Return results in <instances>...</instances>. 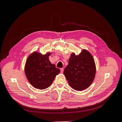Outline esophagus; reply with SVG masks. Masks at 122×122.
I'll list each match as a JSON object with an SVG mask.
<instances>
[{
    "mask_svg": "<svg viewBox=\"0 0 122 122\" xmlns=\"http://www.w3.org/2000/svg\"><path fill=\"white\" fill-rule=\"evenodd\" d=\"M64 68H61V73H63V72H64Z\"/></svg>",
    "mask_w": 122,
    "mask_h": 122,
    "instance_id": "1",
    "label": "esophagus"
}]
</instances>
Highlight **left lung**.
Listing matches in <instances>:
<instances>
[{
  "label": "left lung",
  "instance_id": "obj_1",
  "mask_svg": "<svg viewBox=\"0 0 122 122\" xmlns=\"http://www.w3.org/2000/svg\"><path fill=\"white\" fill-rule=\"evenodd\" d=\"M96 67L89 51L83 49L79 55L72 53L64 74L74 90L81 91L89 87L94 80Z\"/></svg>",
  "mask_w": 122,
  "mask_h": 122
}]
</instances>
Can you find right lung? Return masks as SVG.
I'll use <instances>...</instances> for the list:
<instances>
[{"label":"right lung","instance_id":"right-lung-1","mask_svg":"<svg viewBox=\"0 0 122 122\" xmlns=\"http://www.w3.org/2000/svg\"><path fill=\"white\" fill-rule=\"evenodd\" d=\"M52 53L42 54L36 51L27 57L24 68L25 75L29 82L36 88L44 90L49 87L60 70L51 63L49 56Z\"/></svg>","mask_w":122,"mask_h":122}]
</instances>
